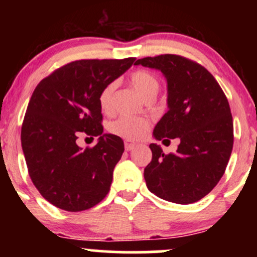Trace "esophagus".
<instances>
[{
    "label": "esophagus",
    "mask_w": 257,
    "mask_h": 257,
    "mask_svg": "<svg viewBox=\"0 0 257 257\" xmlns=\"http://www.w3.org/2000/svg\"><path fill=\"white\" fill-rule=\"evenodd\" d=\"M135 144H133V143H129V141H125L124 143V147H125V151H132L133 149H135Z\"/></svg>",
    "instance_id": "34e87169"
}]
</instances>
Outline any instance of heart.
<instances>
[{"label":"heart","mask_w":257,"mask_h":257,"mask_svg":"<svg viewBox=\"0 0 257 257\" xmlns=\"http://www.w3.org/2000/svg\"><path fill=\"white\" fill-rule=\"evenodd\" d=\"M131 83L144 98L155 96L159 89V81L151 71L138 69L131 73ZM116 89V82H110L102 88L99 94V106L102 112L110 113L112 111V96ZM149 122L144 118L132 116H122L114 119L108 129L112 134L126 140H139L144 138L149 131Z\"/></svg>","instance_id":"obj_1"}]
</instances>
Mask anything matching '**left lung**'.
<instances>
[{
  "mask_svg": "<svg viewBox=\"0 0 257 257\" xmlns=\"http://www.w3.org/2000/svg\"><path fill=\"white\" fill-rule=\"evenodd\" d=\"M134 65L157 69L168 83V111L157 123V140L180 139L175 153L151 144L152 161L144 170L147 188L178 204L202 199L225 173L233 149L228 100L204 66L175 54L138 59Z\"/></svg>",
  "mask_w": 257,
  "mask_h": 257,
  "instance_id": "8db88e82",
  "label": "left lung"
}]
</instances>
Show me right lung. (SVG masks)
<instances>
[{
	"instance_id": "1",
	"label": "right lung",
	"mask_w": 257,
	"mask_h": 257,
	"mask_svg": "<svg viewBox=\"0 0 257 257\" xmlns=\"http://www.w3.org/2000/svg\"><path fill=\"white\" fill-rule=\"evenodd\" d=\"M134 60L72 61L35 88L22 125V147L35 187L57 208L87 210L110 191L124 144L119 137L102 134L99 94ZM84 134L99 136L98 144L81 149L75 140Z\"/></svg>"
}]
</instances>
